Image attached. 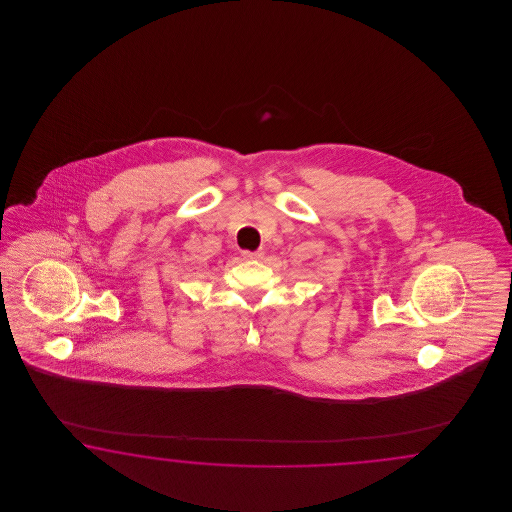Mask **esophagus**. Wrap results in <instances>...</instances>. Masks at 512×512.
<instances>
[{"instance_id":"obj_1","label":"esophagus","mask_w":512,"mask_h":512,"mask_svg":"<svg viewBox=\"0 0 512 512\" xmlns=\"http://www.w3.org/2000/svg\"><path fill=\"white\" fill-rule=\"evenodd\" d=\"M242 257L244 259H261L263 251L261 249H257V251H242Z\"/></svg>"}]
</instances>
